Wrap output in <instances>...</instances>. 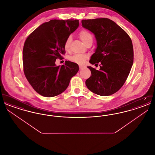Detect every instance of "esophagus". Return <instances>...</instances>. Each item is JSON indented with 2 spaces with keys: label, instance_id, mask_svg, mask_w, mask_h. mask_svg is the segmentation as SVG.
<instances>
[{
  "label": "esophagus",
  "instance_id": "esophagus-1",
  "mask_svg": "<svg viewBox=\"0 0 155 155\" xmlns=\"http://www.w3.org/2000/svg\"><path fill=\"white\" fill-rule=\"evenodd\" d=\"M83 67H84V66H80V69H82V68H83Z\"/></svg>",
  "mask_w": 155,
  "mask_h": 155
}]
</instances>
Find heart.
<instances>
[{
	"label": "heart",
	"instance_id": "1",
	"mask_svg": "<svg viewBox=\"0 0 155 155\" xmlns=\"http://www.w3.org/2000/svg\"><path fill=\"white\" fill-rule=\"evenodd\" d=\"M80 37L81 38L82 41L86 45L89 42H91L93 41V36L87 30H83L81 31L79 34ZM72 38L71 36L67 37L66 40L65 44H64V48L66 49H68L70 43L71 42ZM87 58V56L85 54H76L73 56H71L70 58V60L72 61L77 64H83L85 61V60Z\"/></svg>",
	"mask_w": 155,
	"mask_h": 155
}]
</instances>
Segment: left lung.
<instances>
[{
  "label": "left lung",
  "mask_w": 155,
  "mask_h": 155,
  "mask_svg": "<svg viewBox=\"0 0 155 155\" xmlns=\"http://www.w3.org/2000/svg\"><path fill=\"white\" fill-rule=\"evenodd\" d=\"M81 23L96 39V49L89 62L101 64L99 70L87 67L92 75L85 81L86 85L97 95H111L122 87L131 71L134 61L131 39L124 30L109 18L82 20Z\"/></svg>",
  "instance_id": "left-lung-1"
}]
</instances>
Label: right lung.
Segmentation results:
<instances>
[{
    "label": "right lung",
    "instance_id": "add662e5",
    "mask_svg": "<svg viewBox=\"0 0 155 155\" xmlns=\"http://www.w3.org/2000/svg\"><path fill=\"white\" fill-rule=\"evenodd\" d=\"M78 26V20H52L39 25L27 38L22 52L24 72L32 88L42 96L61 94L78 71V65L70 61L61 66L55 63L64 53L67 37Z\"/></svg>",
    "mask_w": 155,
    "mask_h": 155
}]
</instances>
